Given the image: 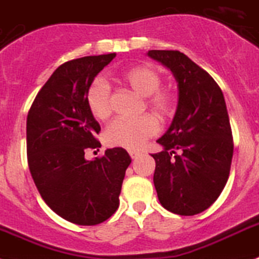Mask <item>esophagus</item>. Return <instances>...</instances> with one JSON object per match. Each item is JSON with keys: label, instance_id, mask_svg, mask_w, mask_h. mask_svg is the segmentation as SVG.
Instances as JSON below:
<instances>
[{"label": "esophagus", "instance_id": "1", "mask_svg": "<svg viewBox=\"0 0 259 259\" xmlns=\"http://www.w3.org/2000/svg\"><path fill=\"white\" fill-rule=\"evenodd\" d=\"M128 153H130V156H131L132 160H135V158H138V157L140 156V152H138V151H130Z\"/></svg>", "mask_w": 259, "mask_h": 259}]
</instances>
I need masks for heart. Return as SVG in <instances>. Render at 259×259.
Segmentation results:
<instances>
[{
    "mask_svg": "<svg viewBox=\"0 0 259 259\" xmlns=\"http://www.w3.org/2000/svg\"><path fill=\"white\" fill-rule=\"evenodd\" d=\"M121 82L130 86L139 96L145 97V105L158 116H167L174 107L171 93L160 89L162 78L160 72L148 65L132 66L119 74ZM86 103L89 111L98 120H105L111 114L110 88L103 79H96L86 90ZM158 121L152 115H143L138 119H116L105 131V141L110 147L139 149L147 140L158 132Z\"/></svg>",
    "mask_w": 259,
    "mask_h": 259,
    "instance_id": "heart-1",
    "label": "heart"
}]
</instances>
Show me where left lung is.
<instances>
[{
    "instance_id": "1",
    "label": "left lung",
    "mask_w": 259,
    "mask_h": 259,
    "mask_svg": "<svg viewBox=\"0 0 259 259\" xmlns=\"http://www.w3.org/2000/svg\"><path fill=\"white\" fill-rule=\"evenodd\" d=\"M173 73L178 105L157 143L153 183L161 205L182 216L207 209L228 181L233 139L222 89L208 73L180 51H148Z\"/></svg>"
}]
</instances>
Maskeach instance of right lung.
Returning <instances> with one entry per match:
<instances>
[{"instance_id":"obj_1","label":"right lung","mask_w":259,"mask_h":259,"mask_svg":"<svg viewBox=\"0 0 259 259\" xmlns=\"http://www.w3.org/2000/svg\"><path fill=\"white\" fill-rule=\"evenodd\" d=\"M116 54L64 63L37 93L27 115L30 173L43 200L78 225L103 223L119 207L131 157L123 148L89 161L86 149L101 148V125L89 111L86 90Z\"/></svg>"}]
</instances>
